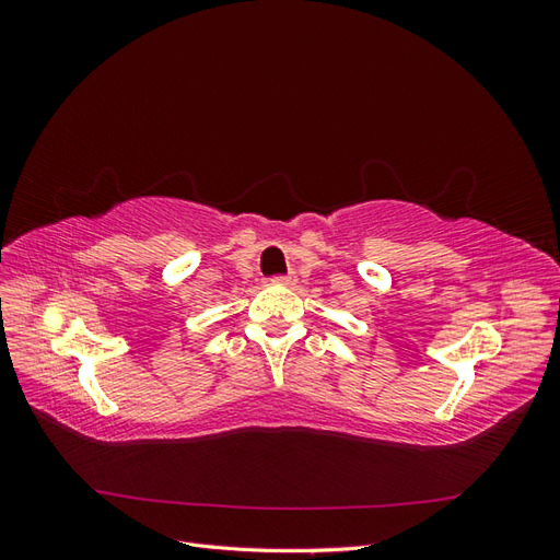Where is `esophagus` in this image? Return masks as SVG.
Here are the masks:
<instances>
[{
	"label": "esophagus",
	"instance_id": "34e87169",
	"mask_svg": "<svg viewBox=\"0 0 560 560\" xmlns=\"http://www.w3.org/2000/svg\"><path fill=\"white\" fill-rule=\"evenodd\" d=\"M276 284H284V287H294L296 284V276L290 273V276H282V278H273Z\"/></svg>",
	"mask_w": 560,
	"mask_h": 560
}]
</instances>
